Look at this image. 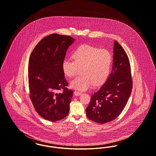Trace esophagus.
I'll return each instance as SVG.
<instances>
[{
  "instance_id": "34e87169",
  "label": "esophagus",
  "mask_w": 156,
  "mask_h": 156,
  "mask_svg": "<svg viewBox=\"0 0 156 156\" xmlns=\"http://www.w3.org/2000/svg\"><path fill=\"white\" fill-rule=\"evenodd\" d=\"M74 94H75V95H76V96H79V95H81V94H82V93L80 92V91H74Z\"/></svg>"
}]
</instances>
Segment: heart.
Listing matches in <instances>:
<instances>
[{
  "mask_svg": "<svg viewBox=\"0 0 156 156\" xmlns=\"http://www.w3.org/2000/svg\"><path fill=\"white\" fill-rule=\"evenodd\" d=\"M73 61L65 59L62 63L63 73L73 77L81 68V74L70 82L72 88L84 91L94 86H99L107 79L112 65V56L105 49L90 45H83L72 54Z\"/></svg>",
  "mask_w": 156,
  "mask_h": 156,
  "instance_id": "obj_1",
  "label": "heart"
}]
</instances>
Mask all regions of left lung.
<instances>
[{
    "label": "left lung",
    "mask_w": 156,
    "mask_h": 156,
    "mask_svg": "<svg viewBox=\"0 0 156 156\" xmlns=\"http://www.w3.org/2000/svg\"><path fill=\"white\" fill-rule=\"evenodd\" d=\"M112 71L100 90L91 97L86 108L88 118L98 123H105L116 118L129 100L132 89L129 58L122 46L114 44Z\"/></svg>",
    "instance_id": "obj_1"
}]
</instances>
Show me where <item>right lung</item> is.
Here are the masks:
<instances>
[{
  "label": "right lung",
  "instance_id": "1",
  "mask_svg": "<svg viewBox=\"0 0 156 156\" xmlns=\"http://www.w3.org/2000/svg\"><path fill=\"white\" fill-rule=\"evenodd\" d=\"M75 39L67 35H49L34 48L28 63L30 98L34 108L44 119L55 122L69 114L73 91L68 83L62 63L67 49ZM63 90L59 94V90Z\"/></svg>",
  "mask_w": 156,
  "mask_h": 156
}]
</instances>
